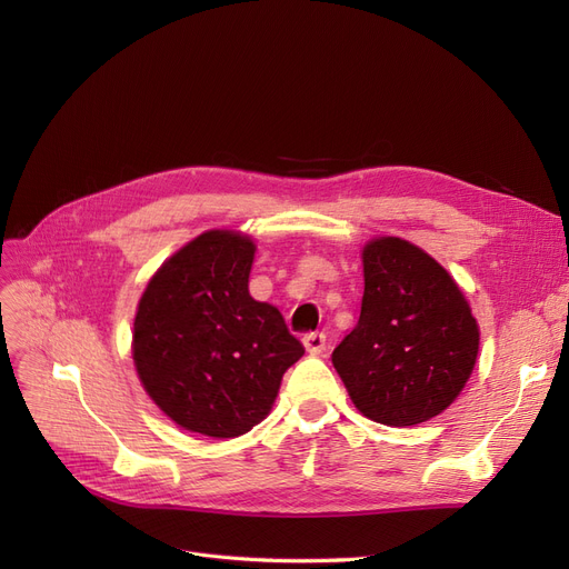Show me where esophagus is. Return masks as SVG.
I'll return each instance as SVG.
<instances>
[{
  "label": "esophagus",
  "mask_w": 569,
  "mask_h": 569,
  "mask_svg": "<svg viewBox=\"0 0 569 569\" xmlns=\"http://www.w3.org/2000/svg\"><path fill=\"white\" fill-rule=\"evenodd\" d=\"M303 346L312 357H320L327 350V336L322 331H315V333H306L303 336Z\"/></svg>",
  "instance_id": "1"
}]
</instances>
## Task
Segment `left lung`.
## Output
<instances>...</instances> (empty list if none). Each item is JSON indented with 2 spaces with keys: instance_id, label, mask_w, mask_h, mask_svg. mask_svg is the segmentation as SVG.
Here are the masks:
<instances>
[{
  "instance_id": "1",
  "label": "left lung",
  "mask_w": 569,
  "mask_h": 569,
  "mask_svg": "<svg viewBox=\"0 0 569 569\" xmlns=\"http://www.w3.org/2000/svg\"><path fill=\"white\" fill-rule=\"evenodd\" d=\"M476 355L479 325L435 259L401 238L363 247L359 322L331 355L363 416L392 427L439 416L462 392Z\"/></svg>"
}]
</instances>
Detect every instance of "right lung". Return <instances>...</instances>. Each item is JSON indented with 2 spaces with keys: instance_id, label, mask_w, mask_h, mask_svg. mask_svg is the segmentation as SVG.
Instances as JSON below:
<instances>
[{
  "instance_id": "obj_1",
  "label": "right lung",
  "mask_w": 569,
  "mask_h": 569,
  "mask_svg": "<svg viewBox=\"0 0 569 569\" xmlns=\"http://www.w3.org/2000/svg\"><path fill=\"white\" fill-rule=\"evenodd\" d=\"M254 242L208 231L158 268L134 317L132 359L179 427L233 439L259 425L303 346L278 308L249 297Z\"/></svg>"
}]
</instances>
